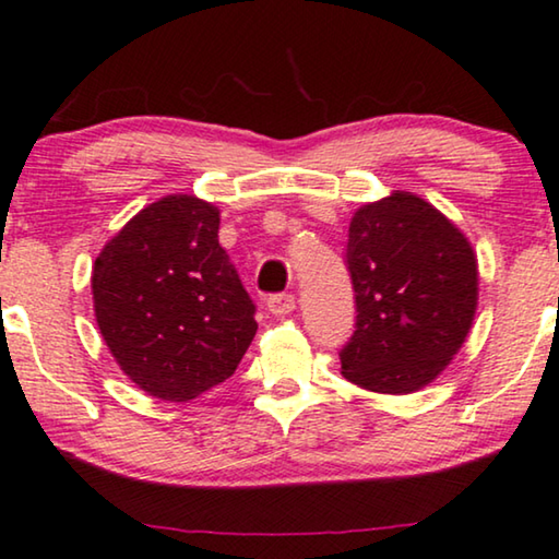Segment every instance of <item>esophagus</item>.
<instances>
[{
  "label": "esophagus",
  "instance_id": "1",
  "mask_svg": "<svg viewBox=\"0 0 559 559\" xmlns=\"http://www.w3.org/2000/svg\"><path fill=\"white\" fill-rule=\"evenodd\" d=\"M295 305H297L295 302V295H287V293H277V295L266 297V310H270L272 314H277V318L293 312Z\"/></svg>",
  "mask_w": 559,
  "mask_h": 559
}]
</instances>
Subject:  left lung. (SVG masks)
I'll use <instances>...</instances> for the list:
<instances>
[{
  "label": "left lung",
  "mask_w": 559,
  "mask_h": 559,
  "mask_svg": "<svg viewBox=\"0 0 559 559\" xmlns=\"http://www.w3.org/2000/svg\"><path fill=\"white\" fill-rule=\"evenodd\" d=\"M345 264L355 330L343 376L376 393H411L464 345L476 310V257L464 234L408 191L358 209Z\"/></svg>",
  "instance_id": "1"
}]
</instances>
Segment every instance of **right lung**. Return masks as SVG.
Segmentation results:
<instances>
[{
  "instance_id": "add662e5",
  "label": "right lung",
  "mask_w": 559,
  "mask_h": 559,
  "mask_svg": "<svg viewBox=\"0 0 559 559\" xmlns=\"http://www.w3.org/2000/svg\"><path fill=\"white\" fill-rule=\"evenodd\" d=\"M93 299L120 370L164 401L224 383L257 333V307L219 245V209L186 193L145 206L105 245Z\"/></svg>"
}]
</instances>
